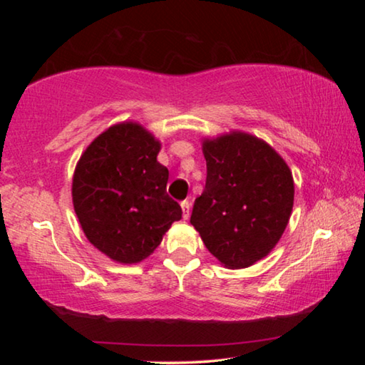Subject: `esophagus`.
Segmentation results:
<instances>
[{"mask_svg":"<svg viewBox=\"0 0 365 365\" xmlns=\"http://www.w3.org/2000/svg\"><path fill=\"white\" fill-rule=\"evenodd\" d=\"M182 212H183V219H188L190 217V207H191V202L188 200L182 201Z\"/></svg>","mask_w":365,"mask_h":365,"instance_id":"obj_1","label":"esophagus"}]
</instances>
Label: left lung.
Listing matches in <instances>:
<instances>
[{
	"label": "left lung",
	"mask_w": 365,
	"mask_h": 365,
	"mask_svg": "<svg viewBox=\"0 0 365 365\" xmlns=\"http://www.w3.org/2000/svg\"><path fill=\"white\" fill-rule=\"evenodd\" d=\"M206 187L191 225L227 269L261 261L279 243L293 211L294 182L279 153L242 130L202 138Z\"/></svg>",
	"instance_id": "8db88e82"
}]
</instances>
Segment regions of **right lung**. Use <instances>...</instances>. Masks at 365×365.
<instances>
[{"label":"right lung","mask_w":365,"mask_h":365,"mask_svg":"<svg viewBox=\"0 0 365 365\" xmlns=\"http://www.w3.org/2000/svg\"><path fill=\"white\" fill-rule=\"evenodd\" d=\"M160 141L138 122L106 128L82 153L72 177L80 227L98 251L120 264L153 255L182 207L165 193Z\"/></svg>","instance_id":"right-lung-1"}]
</instances>
